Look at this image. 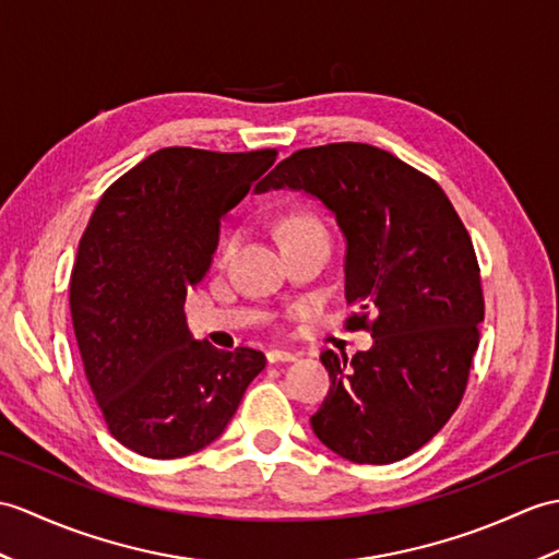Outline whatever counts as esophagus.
<instances>
[{
	"instance_id": "esophagus-1",
	"label": "esophagus",
	"mask_w": 559,
	"mask_h": 559,
	"mask_svg": "<svg viewBox=\"0 0 559 559\" xmlns=\"http://www.w3.org/2000/svg\"><path fill=\"white\" fill-rule=\"evenodd\" d=\"M266 359L271 361V365H278V361H295L297 355L290 353V349L274 347V349H269V353H266Z\"/></svg>"
}]
</instances>
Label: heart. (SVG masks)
<instances>
[{"mask_svg":"<svg viewBox=\"0 0 559 559\" xmlns=\"http://www.w3.org/2000/svg\"><path fill=\"white\" fill-rule=\"evenodd\" d=\"M297 233H323V226L319 224V221L309 218V216H295L283 226V240L290 238V236H297ZM323 236H326V233H323ZM233 242H236L233 238H228L224 242V248H221V250H224V254L233 248Z\"/></svg>","mask_w":559,"mask_h":559,"instance_id":"obj_1","label":"heart"}]
</instances>
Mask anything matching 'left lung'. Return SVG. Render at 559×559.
Masks as SVG:
<instances>
[{"mask_svg":"<svg viewBox=\"0 0 559 559\" xmlns=\"http://www.w3.org/2000/svg\"><path fill=\"white\" fill-rule=\"evenodd\" d=\"M305 190L345 238V321L373 345L323 349L331 388L311 428L355 464H391L426 445L462 402L484 321L469 233L433 178L365 142L293 152L257 192ZM373 313L377 319L369 320Z\"/></svg>","mask_w":559,"mask_h":559,"instance_id":"left-lung-1","label":"left lung"}]
</instances>
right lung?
Instances as JSON below:
<instances>
[{
    "mask_svg": "<svg viewBox=\"0 0 559 559\" xmlns=\"http://www.w3.org/2000/svg\"><path fill=\"white\" fill-rule=\"evenodd\" d=\"M276 150L164 147L102 194L71 271V319L87 383L128 450L192 455L216 440L266 357L192 341L186 295L212 266L218 226Z\"/></svg>",
    "mask_w": 559,
    "mask_h": 559,
    "instance_id": "1",
    "label": "right lung"
}]
</instances>
